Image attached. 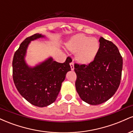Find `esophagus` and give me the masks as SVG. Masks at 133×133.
I'll list each match as a JSON object with an SVG mask.
<instances>
[{
	"label": "esophagus",
	"mask_w": 133,
	"mask_h": 133,
	"mask_svg": "<svg viewBox=\"0 0 133 133\" xmlns=\"http://www.w3.org/2000/svg\"><path fill=\"white\" fill-rule=\"evenodd\" d=\"M70 65H71V70L72 71H73V70L74 69V63H73V60L71 61V63H70Z\"/></svg>",
	"instance_id": "obj_1"
}]
</instances>
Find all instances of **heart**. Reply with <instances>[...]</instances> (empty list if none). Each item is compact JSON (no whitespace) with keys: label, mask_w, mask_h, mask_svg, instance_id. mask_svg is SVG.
Here are the masks:
<instances>
[{"label":"heart","mask_w":133,"mask_h":133,"mask_svg":"<svg viewBox=\"0 0 133 133\" xmlns=\"http://www.w3.org/2000/svg\"><path fill=\"white\" fill-rule=\"evenodd\" d=\"M69 51L76 53V59L82 65H88L94 61L99 51V42L96 38L83 34L72 37L66 44Z\"/></svg>","instance_id":"obj_1"}]
</instances>
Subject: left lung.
I'll return each mask as SVG.
<instances>
[{"instance_id":"left-lung-1","label":"left lung","mask_w":133,"mask_h":133,"mask_svg":"<svg viewBox=\"0 0 133 133\" xmlns=\"http://www.w3.org/2000/svg\"><path fill=\"white\" fill-rule=\"evenodd\" d=\"M99 51L88 65L74 64L76 91L81 99L91 105L109 100L119 86L123 57L115 44L99 38Z\"/></svg>"}]
</instances>
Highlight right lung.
Masks as SVG:
<instances>
[{
	"label": "right lung",
	"mask_w": 133,
	"mask_h": 133,
	"mask_svg": "<svg viewBox=\"0 0 133 133\" xmlns=\"http://www.w3.org/2000/svg\"><path fill=\"white\" fill-rule=\"evenodd\" d=\"M44 37L36 34L26 38L15 52L12 61L13 80L17 91L29 103L41 108L56 101L62 82L71 69L69 57L64 63L49 57L33 68L27 64L25 56L30 41Z\"/></svg>",
	"instance_id": "add662e5"
}]
</instances>
